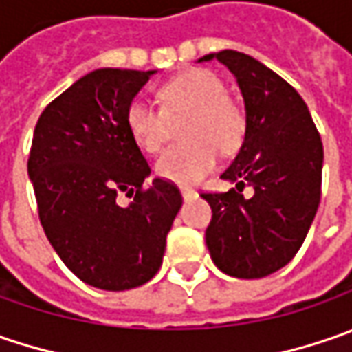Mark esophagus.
<instances>
[{"label": "esophagus", "instance_id": "obj_1", "mask_svg": "<svg viewBox=\"0 0 352 352\" xmlns=\"http://www.w3.org/2000/svg\"><path fill=\"white\" fill-rule=\"evenodd\" d=\"M181 197H183L185 201H189L192 197H197V192L192 191V189H181Z\"/></svg>", "mask_w": 352, "mask_h": 352}]
</instances>
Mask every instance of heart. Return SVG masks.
I'll return each instance as SVG.
<instances>
[{"label":"heart","instance_id":"b5f03b06","mask_svg":"<svg viewBox=\"0 0 352 352\" xmlns=\"http://www.w3.org/2000/svg\"><path fill=\"white\" fill-rule=\"evenodd\" d=\"M161 110L133 100L126 124L135 146L157 153L167 138L169 122H179L183 146L171 147L155 163V173L175 185H195L208 175L219 151H234L246 130L244 112L226 96L221 78L205 69H192L160 86Z\"/></svg>","mask_w":352,"mask_h":352}]
</instances>
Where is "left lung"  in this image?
<instances>
[{
    "instance_id": "left-lung-1",
    "label": "left lung",
    "mask_w": 352,
    "mask_h": 352,
    "mask_svg": "<svg viewBox=\"0 0 352 352\" xmlns=\"http://www.w3.org/2000/svg\"><path fill=\"white\" fill-rule=\"evenodd\" d=\"M217 58L236 78L244 98V142L222 179L226 192H203L212 208L206 246L221 272L256 280L283 267L301 248L321 199L323 144L307 104L280 74L250 54L221 51ZM248 184L254 195L246 199Z\"/></svg>"
}]
</instances>
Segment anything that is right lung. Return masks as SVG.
Returning a JSON list of instances; mask_svg holds the SVG:
<instances>
[{"label": "right lung", "instance_id": "right-lung-1", "mask_svg": "<svg viewBox=\"0 0 352 352\" xmlns=\"http://www.w3.org/2000/svg\"><path fill=\"white\" fill-rule=\"evenodd\" d=\"M155 70L98 69L54 98L38 118L29 179L54 252L88 285L124 292L149 282L183 205L173 183L153 179L131 140L126 112ZM136 192L128 207L115 199Z\"/></svg>", "mask_w": 352, "mask_h": 352}]
</instances>
